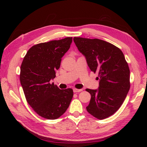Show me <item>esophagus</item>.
Segmentation results:
<instances>
[{
  "mask_svg": "<svg viewBox=\"0 0 147 147\" xmlns=\"http://www.w3.org/2000/svg\"><path fill=\"white\" fill-rule=\"evenodd\" d=\"M74 92H81L82 91V89H74Z\"/></svg>",
  "mask_w": 147,
  "mask_h": 147,
  "instance_id": "esophagus-1",
  "label": "esophagus"
}]
</instances>
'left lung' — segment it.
<instances>
[{"instance_id":"obj_1","label":"left lung","mask_w":147,"mask_h":147,"mask_svg":"<svg viewBox=\"0 0 147 147\" xmlns=\"http://www.w3.org/2000/svg\"><path fill=\"white\" fill-rule=\"evenodd\" d=\"M74 41L90 70L98 73L99 88L86 89L91 96L88 112L99 119L108 118L119 109L129 90L130 70L125 57L119 48L100 39L74 37Z\"/></svg>"}]
</instances>
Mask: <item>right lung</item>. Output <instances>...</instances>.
Wrapping results in <instances>:
<instances>
[{
    "mask_svg": "<svg viewBox=\"0 0 147 147\" xmlns=\"http://www.w3.org/2000/svg\"><path fill=\"white\" fill-rule=\"evenodd\" d=\"M72 42V37H66L37 44L29 49L22 62L20 78L26 100L43 118H59L72 100V89L60 90L50 82L55 78L61 58Z\"/></svg>",
    "mask_w": 147,
    "mask_h": 147,
    "instance_id": "add662e5",
    "label": "right lung"
}]
</instances>
